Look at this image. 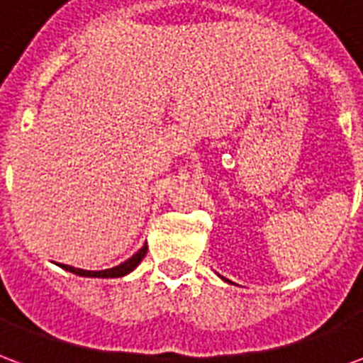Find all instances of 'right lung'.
Returning <instances> with one entry per match:
<instances>
[{
    "label": "right lung",
    "mask_w": 363,
    "mask_h": 363,
    "mask_svg": "<svg viewBox=\"0 0 363 363\" xmlns=\"http://www.w3.org/2000/svg\"><path fill=\"white\" fill-rule=\"evenodd\" d=\"M145 252H147V245H143L142 249L135 252V255H132L126 262H122V264L114 268H106V270H83V268H74L69 267V264H58V267H62L67 272L77 274V276H85V278H120V276H126V274L132 272L142 262Z\"/></svg>",
    "instance_id": "right-lung-1"
}]
</instances>
